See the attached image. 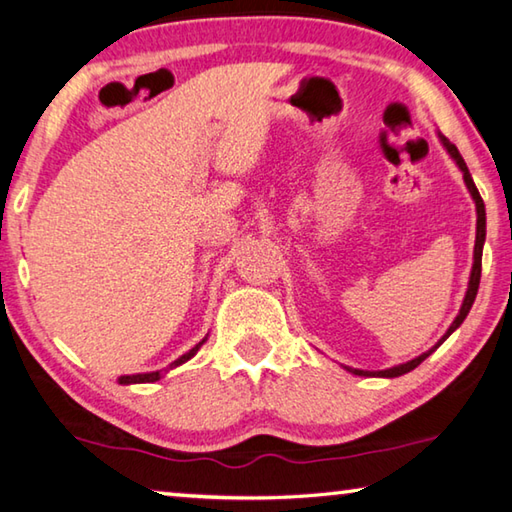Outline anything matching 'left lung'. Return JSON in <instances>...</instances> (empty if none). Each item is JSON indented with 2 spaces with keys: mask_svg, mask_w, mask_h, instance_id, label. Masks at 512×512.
<instances>
[{
  "mask_svg": "<svg viewBox=\"0 0 512 512\" xmlns=\"http://www.w3.org/2000/svg\"><path fill=\"white\" fill-rule=\"evenodd\" d=\"M440 142L445 144V149L449 151V155H452L458 167H461L465 185H467V189H470V194H472L474 203H476V244H474V266H472L470 284H467V293H465L463 307H461V311H458V316H456V320L452 323V327L447 329V334L443 336V339L438 341V345L443 343V341L447 339V336L454 332L456 327H461L465 316L470 314V309H472V305H474V298H476V291H479V282H481V255H483V241H485V205H483V198H481V194H479V189H476L474 180H472V176H470V171H467V164H465V160H463V155L458 153L456 146H454L452 142H449L445 135H440ZM438 345H436V348H438ZM436 348H431L429 352L420 354V357H415V359H411V361L402 363V366H395V368H388V370H377V372H368V370H352V372H354V375H361V377H400V375H406V372H411L413 368H418L420 363H422L424 359H427L429 354H431L433 350H436ZM348 370H350V368H348Z\"/></svg>",
  "mask_w": 512,
  "mask_h": 512,
  "instance_id": "8db88e82",
  "label": "left lung"
}]
</instances>
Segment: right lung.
<instances>
[{
  "label": "right lung",
  "mask_w": 512,
  "mask_h": 512,
  "mask_svg": "<svg viewBox=\"0 0 512 512\" xmlns=\"http://www.w3.org/2000/svg\"><path fill=\"white\" fill-rule=\"evenodd\" d=\"M203 343H205V339L198 343V345H194V348L189 350L187 354H183V357H180L178 361H173L171 368H176V366H180V363H185V361L192 359ZM158 379H160V372H144V375H124V377H119V384H144V381H158Z\"/></svg>",
  "instance_id": "obj_1"
}]
</instances>
